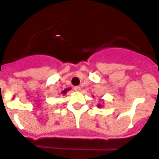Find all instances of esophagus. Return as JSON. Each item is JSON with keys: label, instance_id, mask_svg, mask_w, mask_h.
Masks as SVG:
<instances>
[{"label": "esophagus", "instance_id": "obj_1", "mask_svg": "<svg viewBox=\"0 0 159 159\" xmlns=\"http://www.w3.org/2000/svg\"><path fill=\"white\" fill-rule=\"evenodd\" d=\"M74 90H75L76 91H81V87H80V86H75V87H74Z\"/></svg>", "mask_w": 159, "mask_h": 159}]
</instances>
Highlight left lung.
Segmentation results:
<instances>
[{
    "label": "left lung",
    "mask_w": 159,
    "mask_h": 159,
    "mask_svg": "<svg viewBox=\"0 0 159 159\" xmlns=\"http://www.w3.org/2000/svg\"><path fill=\"white\" fill-rule=\"evenodd\" d=\"M97 106L99 107V108H101V107H102V105H101V104H98V105H97Z\"/></svg>",
    "instance_id": "left-lung-1"
}]
</instances>
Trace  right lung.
<instances>
[{"label":"right lung","instance_id":"add662e5","mask_svg":"<svg viewBox=\"0 0 159 159\" xmlns=\"http://www.w3.org/2000/svg\"><path fill=\"white\" fill-rule=\"evenodd\" d=\"M69 90H70V88H67V89H65V90H64V91H62L61 94H62V95H65V94H66V93L68 92V91H69Z\"/></svg>","mask_w":159,"mask_h":159}]
</instances>
